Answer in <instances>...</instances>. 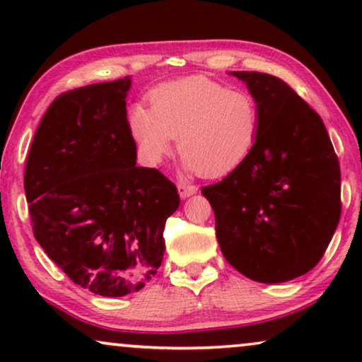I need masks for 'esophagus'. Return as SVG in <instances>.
<instances>
[{"mask_svg":"<svg viewBox=\"0 0 362 362\" xmlns=\"http://www.w3.org/2000/svg\"><path fill=\"white\" fill-rule=\"evenodd\" d=\"M177 192H180L181 199H186V197L196 194L197 187L192 185H182V182H180V185H177Z\"/></svg>","mask_w":362,"mask_h":362,"instance_id":"1","label":"esophagus"}]
</instances>
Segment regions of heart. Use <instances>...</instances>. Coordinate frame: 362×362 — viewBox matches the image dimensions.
<instances>
[{"mask_svg":"<svg viewBox=\"0 0 362 362\" xmlns=\"http://www.w3.org/2000/svg\"><path fill=\"white\" fill-rule=\"evenodd\" d=\"M151 108L135 103L128 112V130L141 156L158 165L177 150L186 173L222 177L240 168L260 135V112L254 95L202 76L158 86Z\"/></svg>","mask_w":362,"mask_h":362,"instance_id":"obj_1","label":"heart"}]
</instances>
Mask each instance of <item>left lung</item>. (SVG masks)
<instances>
[{"instance_id": "1", "label": "left lung", "mask_w": 362, "mask_h": 362, "mask_svg": "<svg viewBox=\"0 0 362 362\" xmlns=\"http://www.w3.org/2000/svg\"><path fill=\"white\" fill-rule=\"evenodd\" d=\"M254 95L259 141L247 161L202 187L226 260L247 279L284 284L318 264L341 216L338 156L321 117L279 77L230 72Z\"/></svg>"}]
</instances>
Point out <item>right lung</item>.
I'll return each mask as SVG.
<instances>
[{"instance_id":"1","label":"right lung","mask_w":362,"mask_h":362,"mask_svg":"<svg viewBox=\"0 0 362 362\" xmlns=\"http://www.w3.org/2000/svg\"><path fill=\"white\" fill-rule=\"evenodd\" d=\"M132 77L59 95L29 150L24 191L39 245L74 284L100 296L141 290L165 255L176 186L136 166L128 130Z\"/></svg>"}]
</instances>
